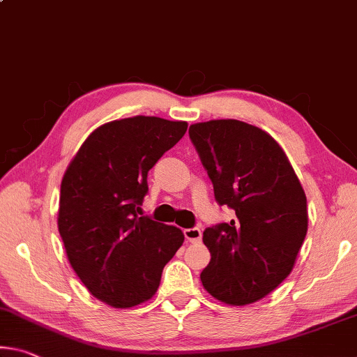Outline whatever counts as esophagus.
I'll use <instances>...</instances> for the list:
<instances>
[{"label":"esophagus","instance_id":"obj_1","mask_svg":"<svg viewBox=\"0 0 357 357\" xmlns=\"http://www.w3.org/2000/svg\"><path fill=\"white\" fill-rule=\"evenodd\" d=\"M184 236L189 243H200L202 241V230L199 227L194 229H185L184 230Z\"/></svg>","mask_w":357,"mask_h":357}]
</instances>
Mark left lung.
<instances>
[{
    "label": "left lung",
    "instance_id": "obj_1",
    "mask_svg": "<svg viewBox=\"0 0 357 357\" xmlns=\"http://www.w3.org/2000/svg\"><path fill=\"white\" fill-rule=\"evenodd\" d=\"M189 137L230 222L203 231L211 254L200 280L227 305L254 303L296 265L308 230L307 197L289 158L262 128L235 119L199 122Z\"/></svg>",
    "mask_w": 357,
    "mask_h": 357
}]
</instances>
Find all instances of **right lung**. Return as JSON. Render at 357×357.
<instances>
[{
    "label": "right lung",
    "mask_w": 357,
    "mask_h": 357,
    "mask_svg": "<svg viewBox=\"0 0 357 357\" xmlns=\"http://www.w3.org/2000/svg\"><path fill=\"white\" fill-rule=\"evenodd\" d=\"M188 122L135 116L103 123L84 141L61 179L59 231L89 292L114 308L148 302L184 234L137 209L148 173L184 137Z\"/></svg>",
    "instance_id": "right-lung-1"
}]
</instances>
